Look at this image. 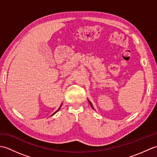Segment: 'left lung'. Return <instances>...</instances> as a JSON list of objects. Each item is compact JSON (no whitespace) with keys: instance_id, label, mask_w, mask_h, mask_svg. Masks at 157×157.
<instances>
[{"instance_id":"8db88e82","label":"left lung","mask_w":157,"mask_h":157,"mask_svg":"<svg viewBox=\"0 0 157 157\" xmlns=\"http://www.w3.org/2000/svg\"><path fill=\"white\" fill-rule=\"evenodd\" d=\"M89 102H90V101H89ZM90 105H91V106H92V108H93V106H92V104H91V102H90Z\"/></svg>"}]
</instances>
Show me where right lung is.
<instances>
[{"label": "right lung", "instance_id": "right-lung-1", "mask_svg": "<svg viewBox=\"0 0 157 157\" xmlns=\"http://www.w3.org/2000/svg\"><path fill=\"white\" fill-rule=\"evenodd\" d=\"M61 106H60V107H59V109H58V110H57V111H55V113H53V114H52V115H54V114H55V113H56V112H57V111H59V109H60V108H61Z\"/></svg>", "mask_w": 157, "mask_h": 157}]
</instances>
